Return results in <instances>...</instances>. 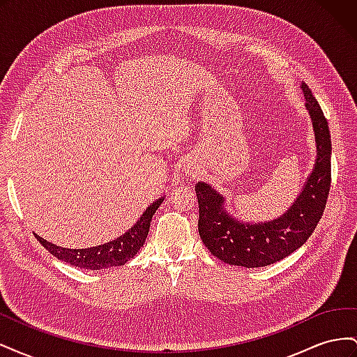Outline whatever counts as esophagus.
I'll list each match as a JSON object with an SVG mask.
<instances>
[{"label": "esophagus", "instance_id": "34e87169", "mask_svg": "<svg viewBox=\"0 0 357 357\" xmlns=\"http://www.w3.org/2000/svg\"><path fill=\"white\" fill-rule=\"evenodd\" d=\"M185 171L190 172V174H195V169H193V167H190V165H185Z\"/></svg>", "mask_w": 357, "mask_h": 357}]
</instances>
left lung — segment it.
I'll use <instances>...</instances> for the list:
<instances>
[{"label":"left lung","mask_w":357,"mask_h":357,"mask_svg":"<svg viewBox=\"0 0 357 357\" xmlns=\"http://www.w3.org/2000/svg\"><path fill=\"white\" fill-rule=\"evenodd\" d=\"M314 128L317 159L305 186L290 208L271 222L244 223L226 213L225 198L198 181V231L202 243L229 265L257 268L282 261L304 244L316 229L331 189V132L325 114L305 83L301 86Z\"/></svg>","instance_id":"8db88e82"}]
</instances>
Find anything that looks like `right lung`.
Segmentation results:
<instances>
[{
    "mask_svg": "<svg viewBox=\"0 0 357 357\" xmlns=\"http://www.w3.org/2000/svg\"><path fill=\"white\" fill-rule=\"evenodd\" d=\"M164 198L165 197H160L150 205V207H147L146 211L142 214V218H139V220L131 229L126 231L123 235L117 236L116 240L101 245L89 248H66L46 241L37 234L36 236L46 250H49L53 256L58 257L59 261L67 262L73 266L92 269V271H95V269H105L110 266H121L125 265L129 259L134 257L139 248L143 247L149 234L150 222H152L153 214L159 208V205L164 201Z\"/></svg>",
    "mask_w": 357,
    "mask_h": 357,
    "instance_id": "right-lung-1",
    "label": "right lung"
}]
</instances>
